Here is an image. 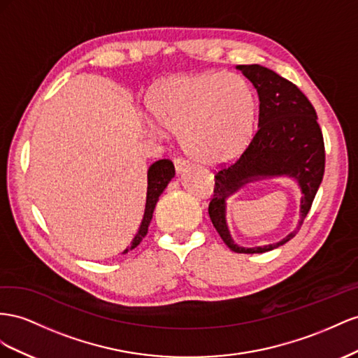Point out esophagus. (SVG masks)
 <instances>
[{
  "label": "esophagus",
  "mask_w": 358,
  "mask_h": 358,
  "mask_svg": "<svg viewBox=\"0 0 358 358\" xmlns=\"http://www.w3.org/2000/svg\"><path fill=\"white\" fill-rule=\"evenodd\" d=\"M173 166H176L177 173H182V172H186L189 169L187 162L185 159H180V157L173 159Z\"/></svg>",
  "instance_id": "34e87169"
}]
</instances>
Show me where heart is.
Wrapping results in <instances>:
<instances>
[{
  "label": "heart",
  "instance_id": "b5f03b06",
  "mask_svg": "<svg viewBox=\"0 0 358 358\" xmlns=\"http://www.w3.org/2000/svg\"><path fill=\"white\" fill-rule=\"evenodd\" d=\"M258 96L250 80L238 73L202 71L163 79L151 90L147 108L162 130L180 134L187 155L206 165H223L241 156L255 136Z\"/></svg>",
  "mask_w": 358,
  "mask_h": 358
}]
</instances>
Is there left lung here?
I'll use <instances>...</instances> for the list:
<instances>
[{"instance_id":"left-lung-1","label":"left lung","mask_w":358,"mask_h":358,"mask_svg":"<svg viewBox=\"0 0 358 358\" xmlns=\"http://www.w3.org/2000/svg\"><path fill=\"white\" fill-rule=\"evenodd\" d=\"M259 96L258 131L241 157L216 172L208 206L210 219L224 244L237 253H264L289 241L303 224L324 177L325 150L316 112L297 85L259 64L237 66ZM289 176L302 190L298 229L267 247L243 248L231 240L226 223V201L249 182Z\"/></svg>"}]
</instances>
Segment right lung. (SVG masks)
Listing matches in <instances>:
<instances>
[{
  "mask_svg": "<svg viewBox=\"0 0 358 358\" xmlns=\"http://www.w3.org/2000/svg\"><path fill=\"white\" fill-rule=\"evenodd\" d=\"M173 176H176V168H173V163L168 159L157 160L148 168V172H147V202H145L144 217H142L141 227L136 232L135 238L131 240L130 248L126 249L124 253H127L131 249H135L142 241V238L147 236L150 222L152 219V211H155V208H156L159 196L162 195L163 190L166 189L169 181L173 178Z\"/></svg>",
  "mask_w": 358,
  "mask_h": 358,
  "instance_id": "1",
  "label": "right lung"
}]
</instances>
